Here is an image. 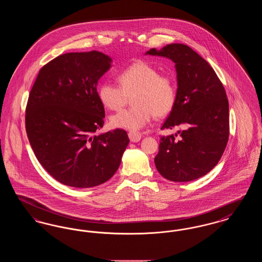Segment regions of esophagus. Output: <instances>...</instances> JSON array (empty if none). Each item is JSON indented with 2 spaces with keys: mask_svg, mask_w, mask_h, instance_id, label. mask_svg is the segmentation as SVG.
<instances>
[{
  "mask_svg": "<svg viewBox=\"0 0 262 262\" xmlns=\"http://www.w3.org/2000/svg\"><path fill=\"white\" fill-rule=\"evenodd\" d=\"M128 137L132 142H137L141 139V134L137 130H129L128 132Z\"/></svg>",
  "mask_w": 262,
  "mask_h": 262,
  "instance_id": "34e87169",
  "label": "esophagus"
}]
</instances>
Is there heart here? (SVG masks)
Returning <instances> with one entry per match:
<instances>
[{"mask_svg":"<svg viewBox=\"0 0 262 262\" xmlns=\"http://www.w3.org/2000/svg\"><path fill=\"white\" fill-rule=\"evenodd\" d=\"M120 85L103 82L98 88L100 102L110 110H120L129 96L133 107L111 117L113 126L138 129L147 125L155 116L162 118L174 108L177 101V85L174 77L152 64L137 61L124 69L119 75Z\"/></svg>","mask_w":262,"mask_h":262,"instance_id":"heart-1","label":"heart"}]
</instances>
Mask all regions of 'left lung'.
Wrapping results in <instances>:
<instances>
[{
	"instance_id": "1",
	"label": "left lung",
	"mask_w": 262,
	"mask_h": 262,
	"mask_svg": "<svg viewBox=\"0 0 262 262\" xmlns=\"http://www.w3.org/2000/svg\"><path fill=\"white\" fill-rule=\"evenodd\" d=\"M171 59L177 70V101L161 129L183 127L162 136L154 162L169 181L190 182L219 162L228 143L229 103L224 86L211 66L184 44L174 43L146 55Z\"/></svg>"
}]
</instances>
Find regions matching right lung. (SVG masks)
I'll list each match as a JSON object with an SVG mask.
<instances>
[{
    "label": "right lung",
    "mask_w": 262,
    "mask_h": 262,
    "mask_svg": "<svg viewBox=\"0 0 262 262\" xmlns=\"http://www.w3.org/2000/svg\"><path fill=\"white\" fill-rule=\"evenodd\" d=\"M97 51L67 53L39 71L25 109V128L38 161L58 182L92 187L118 170L129 139L116 128L97 135L105 110L97 82L111 67Z\"/></svg>",
    "instance_id": "1"
}]
</instances>
